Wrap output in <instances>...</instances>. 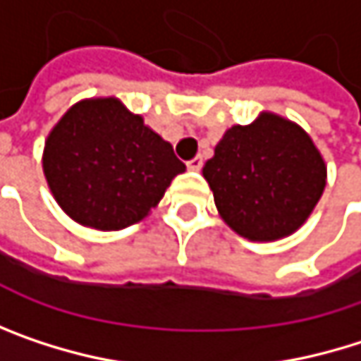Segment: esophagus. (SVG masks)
<instances>
[{"label": "esophagus", "mask_w": 361, "mask_h": 361, "mask_svg": "<svg viewBox=\"0 0 361 361\" xmlns=\"http://www.w3.org/2000/svg\"><path fill=\"white\" fill-rule=\"evenodd\" d=\"M202 165H204V159H202L200 154L188 161V169H192V171H200V169H202Z\"/></svg>", "instance_id": "esophagus-1"}]
</instances>
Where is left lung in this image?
I'll return each instance as SVG.
<instances>
[{"mask_svg": "<svg viewBox=\"0 0 361 361\" xmlns=\"http://www.w3.org/2000/svg\"><path fill=\"white\" fill-rule=\"evenodd\" d=\"M202 176L224 221L249 240L267 243L310 217L324 192L326 165L299 125L263 112L224 133Z\"/></svg>", "mask_w": 361, "mask_h": 361, "instance_id": "left-lung-1", "label": "left lung"}]
</instances>
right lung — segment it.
<instances>
[{"label": "right lung", "mask_w": 361, "mask_h": 361, "mask_svg": "<svg viewBox=\"0 0 361 361\" xmlns=\"http://www.w3.org/2000/svg\"><path fill=\"white\" fill-rule=\"evenodd\" d=\"M181 171L173 146L114 98L75 104L43 150V173L58 204L104 232L144 219Z\"/></svg>", "instance_id": "right-lung-1"}]
</instances>
